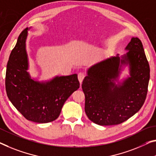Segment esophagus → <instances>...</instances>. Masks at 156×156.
Masks as SVG:
<instances>
[{"label": "esophagus", "mask_w": 156, "mask_h": 156, "mask_svg": "<svg viewBox=\"0 0 156 156\" xmlns=\"http://www.w3.org/2000/svg\"><path fill=\"white\" fill-rule=\"evenodd\" d=\"M84 77H85V74L84 73H83V72H80V73L78 74V80L81 83L82 82V81L83 79H84Z\"/></svg>", "instance_id": "34e87169"}]
</instances>
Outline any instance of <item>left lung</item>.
Segmentation results:
<instances>
[{
	"label": "left lung",
	"mask_w": 156,
	"mask_h": 156,
	"mask_svg": "<svg viewBox=\"0 0 156 156\" xmlns=\"http://www.w3.org/2000/svg\"><path fill=\"white\" fill-rule=\"evenodd\" d=\"M126 49L129 51L122 57L117 55L92 66L83 79L85 112L98 125L122 123L141 109L147 98L150 68L142 43L133 37ZM120 63L130 65L131 76L117 87L112 80L118 74Z\"/></svg>",
	"instance_id": "8db88e82"
}]
</instances>
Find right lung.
Segmentation results:
<instances>
[{
	"label": "right lung",
	"mask_w": 156,
	"mask_h": 156,
	"mask_svg": "<svg viewBox=\"0 0 156 156\" xmlns=\"http://www.w3.org/2000/svg\"><path fill=\"white\" fill-rule=\"evenodd\" d=\"M28 28L20 33L7 65L5 89L9 100L28 121L45 123L59 116L65 102L80 88L77 75L56 76L47 83L31 80L28 70L26 39Z\"/></svg>",
	"instance_id": "add662e5"
}]
</instances>
